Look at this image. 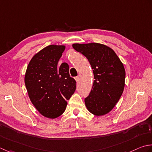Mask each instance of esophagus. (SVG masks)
Segmentation results:
<instances>
[{
  "label": "esophagus",
  "mask_w": 152,
  "mask_h": 152,
  "mask_svg": "<svg viewBox=\"0 0 152 152\" xmlns=\"http://www.w3.org/2000/svg\"><path fill=\"white\" fill-rule=\"evenodd\" d=\"M75 80H76L77 82H78L79 80V76L75 77Z\"/></svg>",
  "instance_id": "34e87169"
}]
</instances>
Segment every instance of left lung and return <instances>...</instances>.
<instances>
[{"label": "left lung", "mask_w": 152, "mask_h": 152, "mask_svg": "<svg viewBox=\"0 0 152 152\" xmlns=\"http://www.w3.org/2000/svg\"><path fill=\"white\" fill-rule=\"evenodd\" d=\"M73 48L88 59L94 73V83L85 106L95 115H106L112 110L123 94L125 70L115 52L100 43L79 44Z\"/></svg>", "instance_id": "8db88e82"}]
</instances>
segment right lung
<instances>
[{
	"instance_id": "obj_1",
	"label": "right lung",
	"mask_w": 152,
	"mask_h": 152,
	"mask_svg": "<svg viewBox=\"0 0 152 152\" xmlns=\"http://www.w3.org/2000/svg\"><path fill=\"white\" fill-rule=\"evenodd\" d=\"M66 46L49 45L37 53L29 61L25 84L31 102L46 117L55 119L62 114L67 100L76 89V81L69 75V66L58 67Z\"/></svg>"
}]
</instances>
